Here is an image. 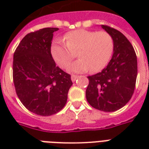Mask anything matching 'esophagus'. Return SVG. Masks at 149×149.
I'll return each mask as SVG.
<instances>
[{
    "label": "esophagus",
    "mask_w": 149,
    "mask_h": 149,
    "mask_svg": "<svg viewBox=\"0 0 149 149\" xmlns=\"http://www.w3.org/2000/svg\"><path fill=\"white\" fill-rule=\"evenodd\" d=\"M77 78H78V77H77V76H76V75H72V76H71V80H72V82H74V81H76V80H77Z\"/></svg>",
    "instance_id": "34e87169"
}]
</instances>
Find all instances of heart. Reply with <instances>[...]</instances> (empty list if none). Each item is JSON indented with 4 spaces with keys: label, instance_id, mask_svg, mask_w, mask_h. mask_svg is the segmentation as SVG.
Instances as JSON below:
<instances>
[{
    "label": "heart",
    "instance_id": "heart-1",
    "mask_svg": "<svg viewBox=\"0 0 149 149\" xmlns=\"http://www.w3.org/2000/svg\"><path fill=\"white\" fill-rule=\"evenodd\" d=\"M64 40L56 39L51 45V54L61 67L66 68L77 51L80 57L68 67L71 72H83L91 69L97 72L104 68L113 52L114 43L107 32L78 29L69 32Z\"/></svg>",
    "mask_w": 149,
    "mask_h": 149
}]
</instances>
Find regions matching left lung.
I'll list each match as a JSON object with an SVG mask.
<instances>
[{
    "instance_id": "obj_1",
    "label": "left lung",
    "mask_w": 149,
    "mask_h": 149,
    "mask_svg": "<svg viewBox=\"0 0 149 149\" xmlns=\"http://www.w3.org/2000/svg\"><path fill=\"white\" fill-rule=\"evenodd\" d=\"M114 43L109 63L88 78L86 99L91 106L104 112H115L128 103L134 93L137 77V60L133 47L120 32L101 25Z\"/></svg>"
}]
</instances>
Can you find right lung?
Returning <instances> with one entry per match:
<instances>
[{"instance_id":"add662e5","label":"right lung","mask_w":149,"mask_h":149,"mask_svg":"<svg viewBox=\"0 0 149 149\" xmlns=\"http://www.w3.org/2000/svg\"><path fill=\"white\" fill-rule=\"evenodd\" d=\"M58 28H45L27 34L13 55L15 89L24 106L43 116L65 107L72 84L71 76L56 66L51 54L53 33Z\"/></svg>"}]
</instances>
